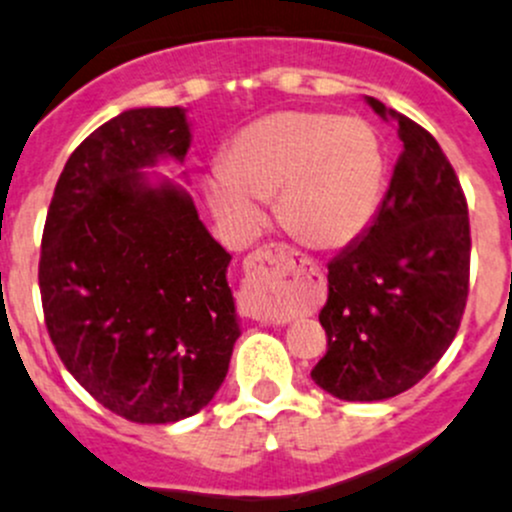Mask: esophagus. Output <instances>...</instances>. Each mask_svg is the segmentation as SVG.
I'll return each mask as SVG.
<instances>
[{
    "label": "esophagus",
    "mask_w": 512,
    "mask_h": 512,
    "mask_svg": "<svg viewBox=\"0 0 512 512\" xmlns=\"http://www.w3.org/2000/svg\"><path fill=\"white\" fill-rule=\"evenodd\" d=\"M294 267V250L287 245H272L257 247L252 255L245 257V284L247 297L242 306L247 309V316H257V306H262L267 292L282 284L287 272Z\"/></svg>",
    "instance_id": "34e87169"
}]
</instances>
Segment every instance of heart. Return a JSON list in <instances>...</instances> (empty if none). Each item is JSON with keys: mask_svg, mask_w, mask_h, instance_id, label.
<instances>
[{"mask_svg": "<svg viewBox=\"0 0 512 512\" xmlns=\"http://www.w3.org/2000/svg\"><path fill=\"white\" fill-rule=\"evenodd\" d=\"M385 184L380 142L368 125L331 112L284 110L230 139L223 164L206 176V198L230 233L255 235L262 203L311 247L351 245L378 213Z\"/></svg>", "mask_w": 512, "mask_h": 512, "instance_id": "obj_1", "label": "heart"}]
</instances>
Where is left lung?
Instances as JSON below:
<instances>
[{
  "mask_svg": "<svg viewBox=\"0 0 512 512\" xmlns=\"http://www.w3.org/2000/svg\"><path fill=\"white\" fill-rule=\"evenodd\" d=\"M402 152L373 225L328 262L319 321L328 351L311 380L346 402L417 385L454 341L469 299L471 228L459 176L439 142L383 102Z\"/></svg>",
  "mask_w": 512,
  "mask_h": 512,
  "instance_id": "8db88e82",
  "label": "left lung"
}]
</instances>
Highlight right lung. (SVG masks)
<instances>
[{
	"label": "right lung",
	"instance_id": "obj_1",
	"mask_svg": "<svg viewBox=\"0 0 512 512\" xmlns=\"http://www.w3.org/2000/svg\"><path fill=\"white\" fill-rule=\"evenodd\" d=\"M181 107H139L95 129L66 161L41 238L43 319L68 373L137 424L201 412L240 336L230 255L191 196L149 186L144 166L184 161Z\"/></svg>",
	"mask_w": 512,
	"mask_h": 512
}]
</instances>
